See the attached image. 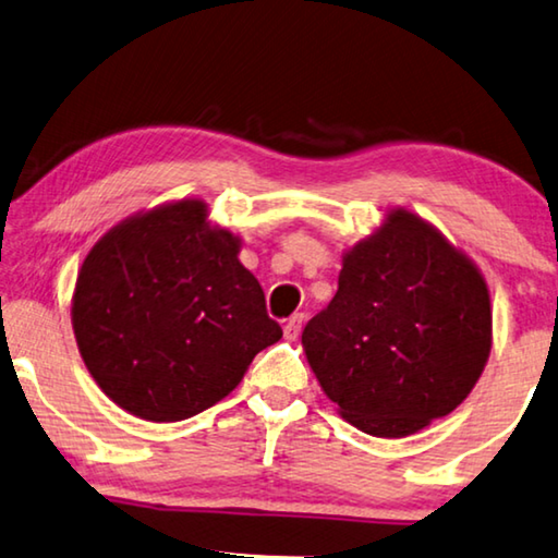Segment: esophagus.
<instances>
[{
  "mask_svg": "<svg viewBox=\"0 0 558 558\" xmlns=\"http://www.w3.org/2000/svg\"><path fill=\"white\" fill-rule=\"evenodd\" d=\"M302 324H304V314L289 316L287 324H284V337L287 339H296L299 331H302Z\"/></svg>",
  "mask_w": 558,
  "mask_h": 558,
  "instance_id": "1",
  "label": "esophagus"
}]
</instances>
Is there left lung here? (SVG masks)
<instances>
[{
  "instance_id": "left-lung-1",
  "label": "left lung",
  "mask_w": 558,
  "mask_h": 558,
  "mask_svg": "<svg viewBox=\"0 0 558 558\" xmlns=\"http://www.w3.org/2000/svg\"><path fill=\"white\" fill-rule=\"evenodd\" d=\"M302 347L351 426L401 439L451 414L482 376L488 287L439 229L391 209L341 256L337 294L306 324Z\"/></svg>"
}]
</instances>
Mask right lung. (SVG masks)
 Wrapping results in <instances>:
<instances>
[{
	"label": "right lung",
	"instance_id": "1",
	"mask_svg": "<svg viewBox=\"0 0 558 558\" xmlns=\"http://www.w3.org/2000/svg\"><path fill=\"white\" fill-rule=\"evenodd\" d=\"M242 239L202 199L161 204L111 227L72 296L80 354L99 389L147 422H182L239 387L277 344L264 291L239 262Z\"/></svg>",
	"mask_w": 558,
	"mask_h": 558
}]
</instances>
